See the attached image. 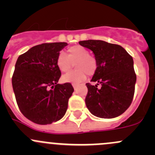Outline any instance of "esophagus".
Wrapping results in <instances>:
<instances>
[{
  "instance_id": "obj_1",
  "label": "esophagus",
  "mask_w": 155,
  "mask_h": 155,
  "mask_svg": "<svg viewBox=\"0 0 155 155\" xmlns=\"http://www.w3.org/2000/svg\"><path fill=\"white\" fill-rule=\"evenodd\" d=\"M77 84H76V83H73V87H74V89H75V90H76V87H77Z\"/></svg>"
}]
</instances>
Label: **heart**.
Wrapping results in <instances>:
<instances>
[{
  "instance_id": "heart-1",
  "label": "heart",
  "mask_w": 155,
  "mask_h": 155,
  "mask_svg": "<svg viewBox=\"0 0 155 155\" xmlns=\"http://www.w3.org/2000/svg\"><path fill=\"white\" fill-rule=\"evenodd\" d=\"M68 55L60 52L56 58L58 68L62 73H68L75 62V69L63 76L64 82H82L88 76H93L97 68V62L94 56L89 54L86 48L79 45L70 46L68 48Z\"/></svg>"
}]
</instances>
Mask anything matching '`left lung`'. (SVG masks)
Returning <instances> with one entry per match:
<instances>
[{"mask_svg":"<svg viewBox=\"0 0 155 155\" xmlns=\"http://www.w3.org/2000/svg\"><path fill=\"white\" fill-rule=\"evenodd\" d=\"M94 52L97 68L91 79L96 85L86 83L85 104L91 113L102 118L119 116L129 108L134 98L137 75L134 60L121 46L103 40L79 41ZM101 84V89L97 85Z\"/></svg>","mask_w":155,"mask_h":155,"instance_id":"obj_1","label":"left lung"}]
</instances>
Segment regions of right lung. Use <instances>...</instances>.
<instances>
[{"instance_id":"obj_1","label":"right lung","mask_w":155,"mask_h":155,"mask_svg":"<svg viewBox=\"0 0 155 155\" xmlns=\"http://www.w3.org/2000/svg\"><path fill=\"white\" fill-rule=\"evenodd\" d=\"M67 45H37L17 59L12 77L17 105L24 116L36 124H51L66 113L74 89L70 82L58 84L61 73L56 58Z\"/></svg>"}]
</instances>
